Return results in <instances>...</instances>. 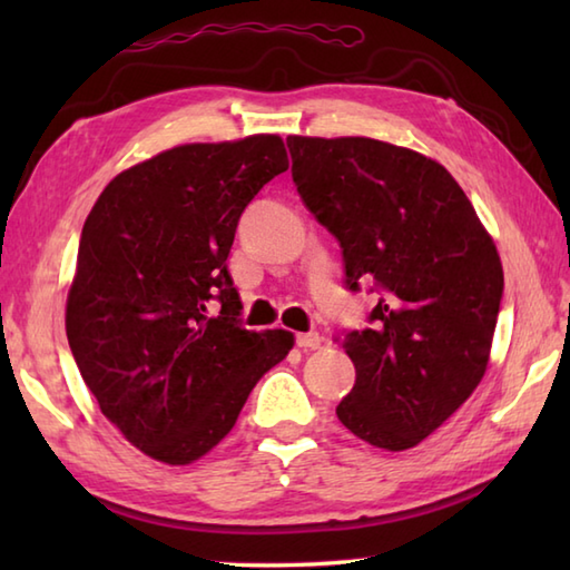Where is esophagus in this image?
<instances>
[{"instance_id": "34e87169", "label": "esophagus", "mask_w": 570, "mask_h": 570, "mask_svg": "<svg viewBox=\"0 0 570 570\" xmlns=\"http://www.w3.org/2000/svg\"><path fill=\"white\" fill-rule=\"evenodd\" d=\"M321 343H323V335L316 333V331L298 333V335H296V345H298L301 350H318Z\"/></svg>"}]
</instances>
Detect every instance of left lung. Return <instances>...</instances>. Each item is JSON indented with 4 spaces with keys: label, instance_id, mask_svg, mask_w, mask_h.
Instances as JSON below:
<instances>
[{
    "label": "left lung",
    "instance_id": "left-lung-1",
    "mask_svg": "<svg viewBox=\"0 0 570 570\" xmlns=\"http://www.w3.org/2000/svg\"><path fill=\"white\" fill-rule=\"evenodd\" d=\"M301 200L341 242L345 284H372L370 328L341 337L355 386L335 414L357 439L406 451L455 414L488 370L504 274L445 168L367 137H288Z\"/></svg>",
    "mask_w": 570,
    "mask_h": 570
}]
</instances>
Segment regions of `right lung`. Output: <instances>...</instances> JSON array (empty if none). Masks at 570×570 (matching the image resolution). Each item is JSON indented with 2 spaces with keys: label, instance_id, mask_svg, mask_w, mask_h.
Here are the masks:
<instances>
[{
  "label": "right lung",
  "instance_id": "obj_1",
  "mask_svg": "<svg viewBox=\"0 0 570 570\" xmlns=\"http://www.w3.org/2000/svg\"><path fill=\"white\" fill-rule=\"evenodd\" d=\"M286 168L276 135L184 144L115 176L82 225L70 353L102 414L154 460L213 451L294 347L288 331L242 328L225 264L239 215Z\"/></svg>",
  "mask_w": 570,
  "mask_h": 570
}]
</instances>
